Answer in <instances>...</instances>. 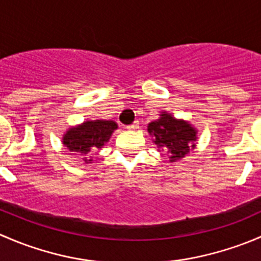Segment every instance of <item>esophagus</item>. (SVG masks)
<instances>
[{
	"label": "esophagus",
	"mask_w": 261,
	"mask_h": 261,
	"mask_svg": "<svg viewBox=\"0 0 261 261\" xmlns=\"http://www.w3.org/2000/svg\"><path fill=\"white\" fill-rule=\"evenodd\" d=\"M138 127H139V122H134V123H131V125L126 126V128H127V130H136Z\"/></svg>",
	"instance_id": "1"
}]
</instances>
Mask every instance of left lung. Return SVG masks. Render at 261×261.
Returning a JSON list of instances; mask_svg holds the SVG:
<instances>
[{"mask_svg": "<svg viewBox=\"0 0 261 261\" xmlns=\"http://www.w3.org/2000/svg\"><path fill=\"white\" fill-rule=\"evenodd\" d=\"M158 120L147 125V133L158 149H164L169 155V162L174 163L196 149L197 128L189 121L175 118L167 111L160 112Z\"/></svg>", "mask_w": 261, "mask_h": 261, "instance_id": "left-lung-1", "label": "left lung"}]
</instances>
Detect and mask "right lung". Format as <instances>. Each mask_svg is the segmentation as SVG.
I'll use <instances>...</instances> for the list:
<instances>
[{"mask_svg":"<svg viewBox=\"0 0 261 261\" xmlns=\"http://www.w3.org/2000/svg\"><path fill=\"white\" fill-rule=\"evenodd\" d=\"M117 127V123L112 120L84 121L81 125L70 126L63 135L62 143L69 151L87 156L106 145ZM83 160L86 164L93 162L92 158H83Z\"/></svg>","mask_w":261,"mask_h":261,"instance_id":"1","label":"right lung"}]
</instances>
